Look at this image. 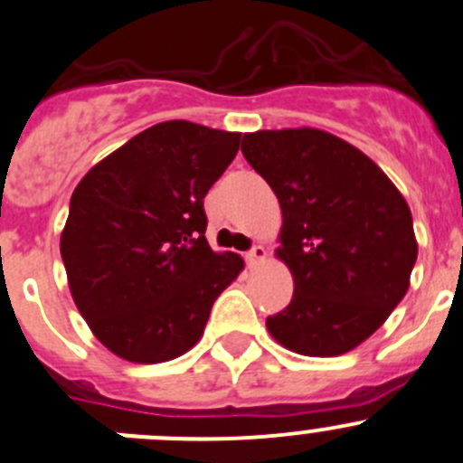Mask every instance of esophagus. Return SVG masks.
<instances>
[{
    "instance_id": "esophagus-1",
    "label": "esophagus",
    "mask_w": 463,
    "mask_h": 463,
    "mask_svg": "<svg viewBox=\"0 0 463 463\" xmlns=\"http://www.w3.org/2000/svg\"><path fill=\"white\" fill-rule=\"evenodd\" d=\"M267 258V249H264V246H253V249L249 250V253H246V262L249 264H258V262H262V260Z\"/></svg>"
}]
</instances>
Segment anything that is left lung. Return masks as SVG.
Here are the masks:
<instances>
[{"instance_id":"1","label":"left lung","mask_w":463,"mask_h":463,"mask_svg":"<svg viewBox=\"0 0 463 463\" xmlns=\"http://www.w3.org/2000/svg\"><path fill=\"white\" fill-rule=\"evenodd\" d=\"M241 154L278 196L276 253L294 276L269 332L298 355L353 351L410 289L419 255L410 205L369 156L318 128L244 133Z\"/></svg>"}]
</instances>
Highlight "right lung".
I'll list each match as a JSON object with an SVG mask.
<instances>
[{
  "instance_id": "right-lung-1",
  "label": "right lung",
  "mask_w": 463,
  "mask_h": 463,
  "mask_svg": "<svg viewBox=\"0 0 463 463\" xmlns=\"http://www.w3.org/2000/svg\"><path fill=\"white\" fill-rule=\"evenodd\" d=\"M241 133L172 119L94 165L61 235L71 298L108 351L136 364L183 355L244 260L214 253L203 199Z\"/></svg>"
}]
</instances>
